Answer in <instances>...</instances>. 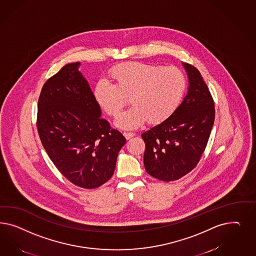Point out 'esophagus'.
<instances>
[{
  "label": "esophagus",
  "mask_w": 256,
  "mask_h": 256,
  "mask_svg": "<svg viewBox=\"0 0 256 256\" xmlns=\"http://www.w3.org/2000/svg\"><path fill=\"white\" fill-rule=\"evenodd\" d=\"M134 135H135V133H133V132H124V138L126 140L130 139Z\"/></svg>",
  "instance_id": "1"
}]
</instances>
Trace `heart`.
I'll use <instances>...</instances> for the list:
<instances>
[{"instance_id":"obj_1","label":"heart","mask_w":256,"mask_h":256,"mask_svg":"<svg viewBox=\"0 0 256 256\" xmlns=\"http://www.w3.org/2000/svg\"><path fill=\"white\" fill-rule=\"evenodd\" d=\"M110 76L114 84L100 80L94 87V100L108 116L116 117L130 98L133 106L116 120L124 130L136 128L146 120L151 124L165 121L178 110L186 92V76L174 66L126 62L114 66Z\"/></svg>"}]
</instances>
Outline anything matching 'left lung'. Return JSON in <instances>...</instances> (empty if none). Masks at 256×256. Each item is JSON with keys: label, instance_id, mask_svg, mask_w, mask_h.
Masks as SVG:
<instances>
[{"label": "left lung", "instance_id": "left-lung-1", "mask_svg": "<svg viewBox=\"0 0 256 256\" xmlns=\"http://www.w3.org/2000/svg\"><path fill=\"white\" fill-rule=\"evenodd\" d=\"M183 66L190 82L184 100L168 119L142 134L146 170L166 182L181 178L196 167L215 120L214 100L199 70L186 62Z\"/></svg>", "mask_w": 256, "mask_h": 256}]
</instances>
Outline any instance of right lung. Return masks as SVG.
Segmentation results:
<instances>
[{
  "label": "right lung",
  "instance_id": "add662e5",
  "mask_svg": "<svg viewBox=\"0 0 256 256\" xmlns=\"http://www.w3.org/2000/svg\"><path fill=\"white\" fill-rule=\"evenodd\" d=\"M78 66L66 64L45 82L36 126L46 154L62 176L76 186L94 188L112 176L126 139L101 118Z\"/></svg>",
  "mask_w": 256,
  "mask_h": 256
}]
</instances>
